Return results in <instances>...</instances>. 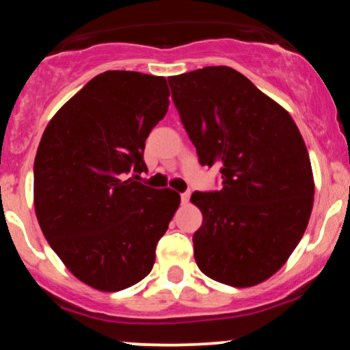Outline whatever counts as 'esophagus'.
<instances>
[{
	"mask_svg": "<svg viewBox=\"0 0 350 350\" xmlns=\"http://www.w3.org/2000/svg\"><path fill=\"white\" fill-rule=\"evenodd\" d=\"M189 199H191V191H186V192H183V194H180V202H183V204H187Z\"/></svg>",
	"mask_w": 350,
	"mask_h": 350,
	"instance_id": "34e87169",
	"label": "esophagus"
}]
</instances>
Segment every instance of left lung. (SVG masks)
Masks as SVG:
<instances>
[{"mask_svg": "<svg viewBox=\"0 0 350 350\" xmlns=\"http://www.w3.org/2000/svg\"><path fill=\"white\" fill-rule=\"evenodd\" d=\"M184 130L202 166L220 170V191H196L194 237L208 278L247 288L270 278L299 243L314 198L311 161L284 108L232 67L167 79Z\"/></svg>", "mask_w": 350, "mask_h": 350, "instance_id": "left-lung-1", "label": "left lung"}]
</instances>
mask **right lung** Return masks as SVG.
I'll return each mask as SVG.
<instances>
[{"label":"right lung","instance_id":"1","mask_svg":"<svg viewBox=\"0 0 350 350\" xmlns=\"http://www.w3.org/2000/svg\"><path fill=\"white\" fill-rule=\"evenodd\" d=\"M167 105L164 77L107 70L60 108L39 143V226L64 265L100 291L130 288L151 271L179 207L178 192L128 178L146 171L144 142Z\"/></svg>","mask_w":350,"mask_h":350}]
</instances>
